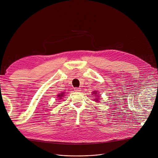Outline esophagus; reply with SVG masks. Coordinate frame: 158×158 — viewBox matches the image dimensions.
<instances>
[{"label":"esophagus","mask_w":158,"mask_h":158,"mask_svg":"<svg viewBox=\"0 0 158 158\" xmlns=\"http://www.w3.org/2000/svg\"><path fill=\"white\" fill-rule=\"evenodd\" d=\"M74 90L76 91V92H80L81 89V88H75Z\"/></svg>","instance_id":"esophagus-1"}]
</instances>
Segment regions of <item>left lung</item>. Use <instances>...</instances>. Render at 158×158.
<instances>
[{"label":"left lung","mask_w":158,"mask_h":158,"mask_svg":"<svg viewBox=\"0 0 158 158\" xmlns=\"http://www.w3.org/2000/svg\"><path fill=\"white\" fill-rule=\"evenodd\" d=\"M98 93H97V92H93V94H94V95H97ZM98 96H99V95H98ZM98 98H95V100L94 101H95L97 102H98Z\"/></svg>","instance_id":"8db88e82"}]
</instances>
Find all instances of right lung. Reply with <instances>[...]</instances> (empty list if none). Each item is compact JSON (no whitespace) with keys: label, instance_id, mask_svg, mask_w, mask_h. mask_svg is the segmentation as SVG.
I'll use <instances>...</instances> for the list:
<instances>
[{"label":"right lung","instance_id":"add662e5","mask_svg":"<svg viewBox=\"0 0 158 158\" xmlns=\"http://www.w3.org/2000/svg\"><path fill=\"white\" fill-rule=\"evenodd\" d=\"M63 95H64V93H61V94H58V95H57L58 98L61 99V98H62V97H63V96H64Z\"/></svg>","mask_w":158,"mask_h":158}]
</instances>
